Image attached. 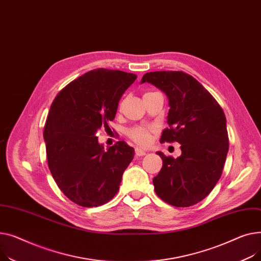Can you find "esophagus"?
I'll list each match as a JSON object with an SVG mask.
<instances>
[{
	"label": "esophagus",
	"mask_w": 261,
	"mask_h": 261,
	"mask_svg": "<svg viewBox=\"0 0 261 261\" xmlns=\"http://www.w3.org/2000/svg\"><path fill=\"white\" fill-rule=\"evenodd\" d=\"M135 154H136V156H138V157H142V156H145V155H146V151H144L143 149H141V148H139V147H136V148H135Z\"/></svg>",
	"instance_id": "esophagus-1"
}]
</instances>
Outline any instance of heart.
<instances>
[{
  "mask_svg": "<svg viewBox=\"0 0 261 261\" xmlns=\"http://www.w3.org/2000/svg\"><path fill=\"white\" fill-rule=\"evenodd\" d=\"M152 132H154V129L150 127L135 126L128 130V136L130 139L133 141H135L137 144H139L141 146H146L151 141V133Z\"/></svg>",
  "mask_w": 261,
  "mask_h": 261,
  "instance_id": "b5f03b06",
  "label": "heart"
}]
</instances>
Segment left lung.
Returning a JSON list of instances; mask_svg holds the SVG:
<instances>
[{"label": "left lung", "instance_id": "8db88e82", "mask_svg": "<svg viewBox=\"0 0 261 261\" xmlns=\"http://www.w3.org/2000/svg\"><path fill=\"white\" fill-rule=\"evenodd\" d=\"M166 94L170 104L168 127L160 142H178L181 156L174 159L162 151V168L152 179L164 202L189 207L200 202L221 177L228 150L223 110L194 76L185 71H152L143 75Z\"/></svg>", "mask_w": 261, "mask_h": 261}]
</instances>
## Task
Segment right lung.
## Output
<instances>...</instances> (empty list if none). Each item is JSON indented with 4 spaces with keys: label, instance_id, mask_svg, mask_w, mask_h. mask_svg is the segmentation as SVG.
Instances as JSON below:
<instances>
[{
    "label": "right lung",
    "instance_id": "obj_1",
    "mask_svg": "<svg viewBox=\"0 0 261 261\" xmlns=\"http://www.w3.org/2000/svg\"><path fill=\"white\" fill-rule=\"evenodd\" d=\"M137 75L121 70H90L55 98L44 127L47 163L57 186L75 204L100 206L118 193L135 150L118 141L106 150L98 132L115 119L120 98Z\"/></svg>",
    "mask_w": 261,
    "mask_h": 261
}]
</instances>
